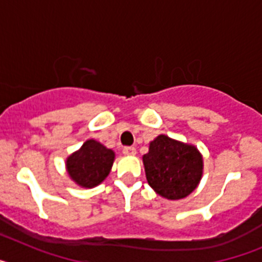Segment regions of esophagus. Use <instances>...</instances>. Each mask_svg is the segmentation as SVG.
I'll list each match as a JSON object with an SVG mask.
<instances>
[{
  "label": "esophagus",
  "mask_w": 262,
  "mask_h": 262,
  "mask_svg": "<svg viewBox=\"0 0 262 262\" xmlns=\"http://www.w3.org/2000/svg\"><path fill=\"white\" fill-rule=\"evenodd\" d=\"M123 154L124 155H129V156H133V155L136 154V149L134 147H124L123 148Z\"/></svg>",
  "instance_id": "obj_1"
}]
</instances>
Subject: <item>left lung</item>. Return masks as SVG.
I'll return each instance as SVG.
<instances>
[{"instance_id":"left-lung-1","label":"left lung","mask_w":262,"mask_h":262,"mask_svg":"<svg viewBox=\"0 0 262 262\" xmlns=\"http://www.w3.org/2000/svg\"><path fill=\"white\" fill-rule=\"evenodd\" d=\"M149 186L166 200H181L194 191L203 173V159L194 145L159 135L143 156Z\"/></svg>"}]
</instances>
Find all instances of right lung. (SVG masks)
I'll return each instance as SVG.
<instances>
[{
    "instance_id": "right-lung-1",
    "label": "right lung",
    "mask_w": 262,
    "mask_h": 262,
    "mask_svg": "<svg viewBox=\"0 0 262 262\" xmlns=\"http://www.w3.org/2000/svg\"><path fill=\"white\" fill-rule=\"evenodd\" d=\"M115 154L97 140L89 139L67 159L69 177L82 187H94L108 176Z\"/></svg>"
}]
</instances>
